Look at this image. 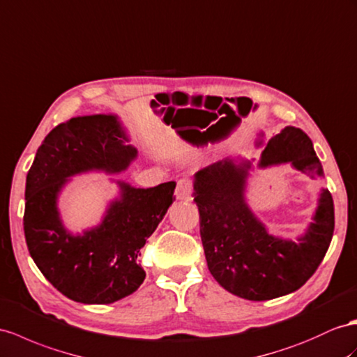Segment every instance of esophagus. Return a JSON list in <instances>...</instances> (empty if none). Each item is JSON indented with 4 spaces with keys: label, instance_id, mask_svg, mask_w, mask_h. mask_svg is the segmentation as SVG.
<instances>
[{
    "label": "esophagus",
    "instance_id": "34e87169",
    "mask_svg": "<svg viewBox=\"0 0 357 357\" xmlns=\"http://www.w3.org/2000/svg\"><path fill=\"white\" fill-rule=\"evenodd\" d=\"M191 193H193V184L190 179H179L175 190V196L179 200H190Z\"/></svg>",
    "mask_w": 357,
    "mask_h": 357
}]
</instances>
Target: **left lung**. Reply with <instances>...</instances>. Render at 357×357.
I'll return each mask as SVG.
<instances>
[{
    "label": "left lung",
    "instance_id": "left-lung-1",
    "mask_svg": "<svg viewBox=\"0 0 357 357\" xmlns=\"http://www.w3.org/2000/svg\"><path fill=\"white\" fill-rule=\"evenodd\" d=\"M259 144H262L259 142ZM291 162L318 178L323 166L314 144L300 128L287 126L264 146L258 167ZM250 161L225 158L195 175V202L208 268L220 285L245 300L287 296L303 287L321 264L335 229L333 199L321 190L318 208L297 241L268 234L245 202Z\"/></svg>",
    "mask_w": 357,
    "mask_h": 357
}]
</instances>
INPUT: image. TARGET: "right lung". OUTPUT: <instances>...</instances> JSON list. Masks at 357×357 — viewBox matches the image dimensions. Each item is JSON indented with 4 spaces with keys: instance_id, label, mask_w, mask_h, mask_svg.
<instances>
[{
    "instance_id": "1",
    "label": "right lung",
    "mask_w": 357,
    "mask_h": 357,
    "mask_svg": "<svg viewBox=\"0 0 357 357\" xmlns=\"http://www.w3.org/2000/svg\"><path fill=\"white\" fill-rule=\"evenodd\" d=\"M126 142L117 116L72 117L45 137L26 175V248L52 287L78 303H114L139 289L146 278L140 250L175 200V181L152 188L117 181L121 196L100 225L81 235L63 226L57 200L69 178L91 170L123 172L137 157Z\"/></svg>"
}]
</instances>
